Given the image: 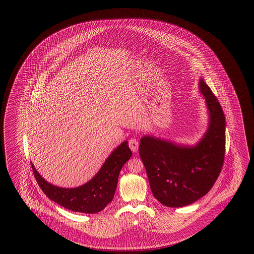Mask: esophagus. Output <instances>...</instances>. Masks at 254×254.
I'll return each instance as SVG.
<instances>
[{
  "instance_id": "esophagus-1",
  "label": "esophagus",
  "mask_w": 254,
  "mask_h": 254,
  "mask_svg": "<svg viewBox=\"0 0 254 254\" xmlns=\"http://www.w3.org/2000/svg\"><path fill=\"white\" fill-rule=\"evenodd\" d=\"M128 145L130 147L131 151L136 153L138 151V139L136 138H131L128 141Z\"/></svg>"
}]
</instances>
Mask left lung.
<instances>
[{"mask_svg":"<svg viewBox=\"0 0 254 254\" xmlns=\"http://www.w3.org/2000/svg\"><path fill=\"white\" fill-rule=\"evenodd\" d=\"M209 115L208 128L195 146H181L145 136L138 154L146 169L154 197L169 208L190 205L208 193L219 177L225 153V117L218 99L203 79Z\"/></svg>","mask_w":254,"mask_h":254,"instance_id":"obj_1","label":"left lung"}]
</instances>
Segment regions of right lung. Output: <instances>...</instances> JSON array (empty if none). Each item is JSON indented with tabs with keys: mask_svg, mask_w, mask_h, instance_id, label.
I'll use <instances>...</instances> for the list:
<instances>
[{
	"mask_svg": "<svg viewBox=\"0 0 254 254\" xmlns=\"http://www.w3.org/2000/svg\"><path fill=\"white\" fill-rule=\"evenodd\" d=\"M131 155L127 141H124L110 154L95 177L76 188H61L48 184L31 164L35 180L49 199L75 212L97 213L114 198L120 170Z\"/></svg>",
	"mask_w": 254,
	"mask_h": 254,
	"instance_id": "right-lung-1",
	"label": "right lung"
}]
</instances>
